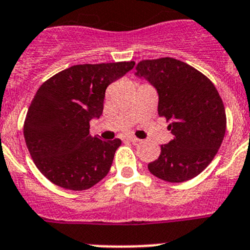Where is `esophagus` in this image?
<instances>
[{"mask_svg":"<svg viewBox=\"0 0 250 250\" xmlns=\"http://www.w3.org/2000/svg\"><path fill=\"white\" fill-rule=\"evenodd\" d=\"M128 141H131V142H133V143H137V142H140L141 140H138L137 137H134V136H128Z\"/></svg>","mask_w":250,"mask_h":250,"instance_id":"1","label":"esophagus"}]
</instances>
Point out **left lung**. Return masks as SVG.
I'll return each instance as SVG.
<instances>
[{"label":"left lung","mask_w":250,"mask_h":250,"mask_svg":"<svg viewBox=\"0 0 250 250\" xmlns=\"http://www.w3.org/2000/svg\"><path fill=\"white\" fill-rule=\"evenodd\" d=\"M134 75L146 79L158 94V114L173 140L161 146L148 170L158 179L184 182L205 170L224 140L227 117L214 84L196 69L172 58L142 60Z\"/></svg>","instance_id":"1"}]
</instances>
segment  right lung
I'll return each mask as SVG.
<instances>
[{
    "label": "right lung",
    "instance_id": "obj_1",
    "mask_svg": "<svg viewBox=\"0 0 250 250\" xmlns=\"http://www.w3.org/2000/svg\"><path fill=\"white\" fill-rule=\"evenodd\" d=\"M133 66L134 62L74 65L39 88L23 136L36 167L53 184L82 191L107 176L122 142L92 137L89 122L102 116L107 86Z\"/></svg>",
    "mask_w": 250,
    "mask_h": 250
}]
</instances>
